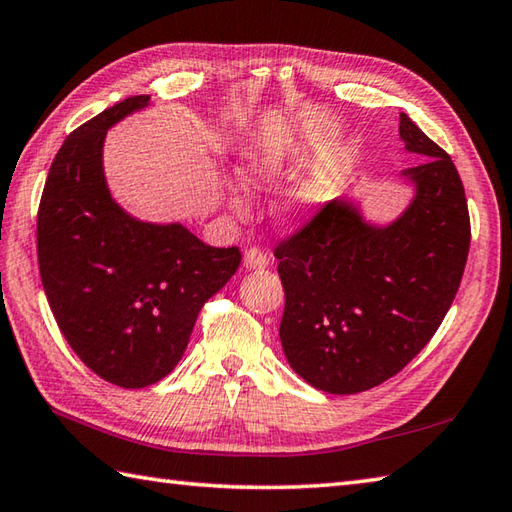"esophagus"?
Instances as JSON below:
<instances>
[{
	"label": "esophagus",
	"instance_id": "34e87169",
	"mask_svg": "<svg viewBox=\"0 0 512 512\" xmlns=\"http://www.w3.org/2000/svg\"><path fill=\"white\" fill-rule=\"evenodd\" d=\"M244 266L250 268V270H262V268L268 266V257H266V253H264L262 248L253 246V248H248L246 253H244Z\"/></svg>",
	"mask_w": 512,
	"mask_h": 512
}]
</instances>
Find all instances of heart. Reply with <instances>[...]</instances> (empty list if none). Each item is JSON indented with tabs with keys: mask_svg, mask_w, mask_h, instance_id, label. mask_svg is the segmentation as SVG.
<instances>
[{
	"mask_svg": "<svg viewBox=\"0 0 512 512\" xmlns=\"http://www.w3.org/2000/svg\"><path fill=\"white\" fill-rule=\"evenodd\" d=\"M286 170V157L282 150H255V153H250L244 159V166H242V177L246 179L248 186L253 188H266L270 184H275L282 179ZM326 199V190L322 184L317 182H310L306 186H302L299 190H295L293 195L288 197L286 202V213L293 215V217H304L315 213V210L324 204ZM228 204L230 208L235 210L237 215H244L248 210L246 204V197L242 193H230L228 197Z\"/></svg>",
	"mask_w": 512,
	"mask_h": 512,
	"instance_id": "b5f03b06",
	"label": "heart"
}]
</instances>
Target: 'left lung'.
Listing matches in <instances>:
<instances>
[{
  "label": "left lung",
  "mask_w": 512,
  "mask_h": 512,
  "mask_svg": "<svg viewBox=\"0 0 512 512\" xmlns=\"http://www.w3.org/2000/svg\"><path fill=\"white\" fill-rule=\"evenodd\" d=\"M399 137L422 164L393 222L366 219L359 199H333L275 250L290 368L317 390L355 395L397 375L444 322L462 282L470 219L453 159L406 113Z\"/></svg>",
  "instance_id": "8db88e82"
}]
</instances>
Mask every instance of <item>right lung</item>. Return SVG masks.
I'll return each mask as SVG.
<instances>
[{"label": "right lung", "instance_id": "obj_1", "mask_svg": "<svg viewBox=\"0 0 512 512\" xmlns=\"http://www.w3.org/2000/svg\"><path fill=\"white\" fill-rule=\"evenodd\" d=\"M150 106L128 97L66 137L37 213V259L57 326L106 382L144 388L177 366L202 306L242 262L179 224L142 222L110 195L106 130Z\"/></svg>", "mask_w": 512, "mask_h": 512}]
</instances>
